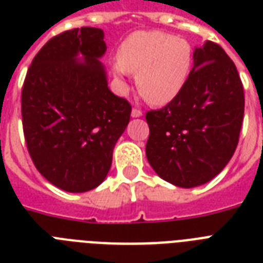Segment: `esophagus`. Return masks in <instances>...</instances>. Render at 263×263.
<instances>
[{
    "mask_svg": "<svg viewBox=\"0 0 263 263\" xmlns=\"http://www.w3.org/2000/svg\"><path fill=\"white\" fill-rule=\"evenodd\" d=\"M131 115H132V117H140V116L143 115V111L140 110V109H136V107H134L131 111Z\"/></svg>",
    "mask_w": 263,
    "mask_h": 263,
    "instance_id": "1",
    "label": "esophagus"
}]
</instances>
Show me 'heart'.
<instances>
[{
  "instance_id": "b5f03b06",
  "label": "heart",
  "mask_w": 263,
  "mask_h": 263,
  "mask_svg": "<svg viewBox=\"0 0 263 263\" xmlns=\"http://www.w3.org/2000/svg\"><path fill=\"white\" fill-rule=\"evenodd\" d=\"M192 65V47L184 38L164 31H138L119 50L115 73L136 75L140 95L153 105H165L177 97Z\"/></svg>"
}]
</instances>
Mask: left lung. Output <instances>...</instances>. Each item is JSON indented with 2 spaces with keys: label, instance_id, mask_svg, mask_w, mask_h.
Listing matches in <instances>:
<instances>
[{
  "label": "left lung",
  "instance_id": "1",
  "mask_svg": "<svg viewBox=\"0 0 263 263\" xmlns=\"http://www.w3.org/2000/svg\"><path fill=\"white\" fill-rule=\"evenodd\" d=\"M245 91L235 64L208 41L194 51V68L177 97L148 110L146 157L161 179L191 188L225 168L239 143Z\"/></svg>",
  "mask_w": 263,
  "mask_h": 263
}]
</instances>
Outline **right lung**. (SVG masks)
<instances>
[{
    "mask_svg": "<svg viewBox=\"0 0 263 263\" xmlns=\"http://www.w3.org/2000/svg\"><path fill=\"white\" fill-rule=\"evenodd\" d=\"M103 31L82 27L47 41L32 60L22 90L23 131L38 172L55 187H98L131 117V103L107 87L101 59ZM82 55L83 62L77 61Z\"/></svg>",
    "mask_w": 263,
    "mask_h": 263,
    "instance_id": "obj_1",
    "label": "right lung"
}]
</instances>
